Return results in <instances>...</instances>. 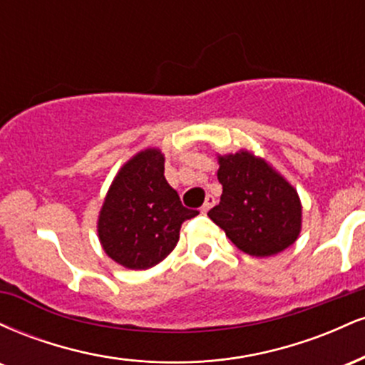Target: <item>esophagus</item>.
<instances>
[{
	"label": "esophagus",
	"instance_id": "34e87169",
	"mask_svg": "<svg viewBox=\"0 0 365 365\" xmlns=\"http://www.w3.org/2000/svg\"><path fill=\"white\" fill-rule=\"evenodd\" d=\"M215 197L212 195H207L206 197V200H204V204H202V207H200V212H202V215H206V212L209 211V209H211L212 206H215Z\"/></svg>",
	"mask_w": 365,
	"mask_h": 365
}]
</instances>
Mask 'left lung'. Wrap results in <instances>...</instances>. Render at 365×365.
I'll list each match as a JSON object with an SVG mask.
<instances>
[{"instance_id":"8db88e82","label":"left lung","mask_w":365,"mask_h":365,"mask_svg":"<svg viewBox=\"0 0 365 365\" xmlns=\"http://www.w3.org/2000/svg\"><path fill=\"white\" fill-rule=\"evenodd\" d=\"M220 204L207 212L242 252L271 257L293 245L302 232L297 188L264 158L247 149L217 154Z\"/></svg>"}]
</instances>
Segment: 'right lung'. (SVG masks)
Instances as JSON below:
<instances>
[{"label": "right lung", "mask_w": 365, "mask_h": 365, "mask_svg": "<svg viewBox=\"0 0 365 365\" xmlns=\"http://www.w3.org/2000/svg\"><path fill=\"white\" fill-rule=\"evenodd\" d=\"M199 215L182 206L165 178V154L148 148L113 178L98 217V237L110 259L127 269H149L175 249L185 220Z\"/></svg>", "instance_id": "add662e5"}]
</instances>
